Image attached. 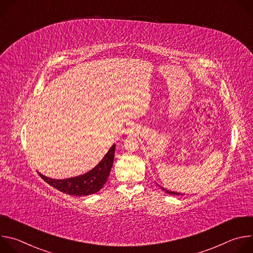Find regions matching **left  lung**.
Here are the masks:
<instances>
[{"label": "left lung", "instance_id": "1", "mask_svg": "<svg viewBox=\"0 0 253 253\" xmlns=\"http://www.w3.org/2000/svg\"><path fill=\"white\" fill-rule=\"evenodd\" d=\"M163 191H165L166 193H168V194H174V195H183V194H181V193H178V192H174V191H170V190H167V189H165L164 187H161L159 184H157Z\"/></svg>", "mask_w": 253, "mask_h": 253}]
</instances>
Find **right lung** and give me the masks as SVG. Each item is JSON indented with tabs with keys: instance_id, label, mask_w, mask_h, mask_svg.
I'll return each instance as SVG.
<instances>
[{
	"instance_id": "obj_1",
	"label": "right lung",
	"mask_w": 253,
	"mask_h": 253,
	"mask_svg": "<svg viewBox=\"0 0 253 253\" xmlns=\"http://www.w3.org/2000/svg\"><path fill=\"white\" fill-rule=\"evenodd\" d=\"M115 147L116 145L113 144L103 159L85 174L66 179H53L40 172L39 174L48 184L63 193L75 196H86L97 193L107 182L108 176L110 174L114 161Z\"/></svg>"
}]
</instances>
